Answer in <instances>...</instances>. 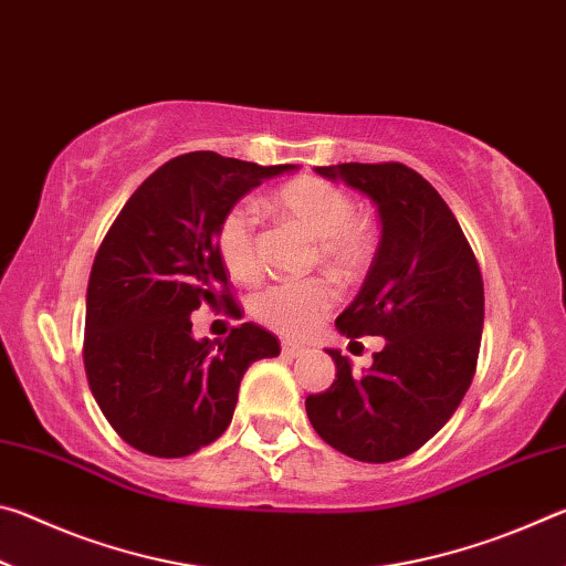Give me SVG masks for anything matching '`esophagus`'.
<instances>
[{"label":"esophagus","instance_id":"1","mask_svg":"<svg viewBox=\"0 0 566 566\" xmlns=\"http://www.w3.org/2000/svg\"><path fill=\"white\" fill-rule=\"evenodd\" d=\"M282 354L284 357H302V354H306V347L296 342H282Z\"/></svg>","mask_w":566,"mask_h":566}]
</instances>
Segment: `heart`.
I'll return each mask as SVG.
<instances>
[{
	"mask_svg": "<svg viewBox=\"0 0 566 566\" xmlns=\"http://www.w3.org/2000/svg\"><path fill=\"white\" fill-rule=\"evenodd\" d=\"M270 209L317 239V262L337 282H357L377 252V232L369 219L357 214L354 199L342 187L319 177H296L276 187ZM217 254L237 282L262 276L254 219L244 207H229L214 229ZM334 306L327 282H282L264 290L254 314L266 327L286 337H306L319 327Z\"/></svg>",
	"mask_w": 566,
	"mask_h": 566,
	"instance_id": "b5f03b06",
	"label": "heart"
}]
</instances>
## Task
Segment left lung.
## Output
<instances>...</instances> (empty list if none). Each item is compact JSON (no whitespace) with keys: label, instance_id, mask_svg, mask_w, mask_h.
<instances>
[{"label":"left lung","instance_id":"8db88e82","mask_svg":"<svg viewBox=\"0 0 566 566\" xmlns=\"http://www.w3.org/2000/svg\"><path fill=\"white\" fill-rule=\"evenodd\" d=\"M379 209L381 239L367 280L337 329L385 337L375 364L354 375L327 349L337 379L306 397V417L324 442L359 462L385 464L427 444L464 399L484 327L476 256L439 191L399 161L317 167Z\"/></svg>","mask_w":566,"mask_h":566}]
</instances>
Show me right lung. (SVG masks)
Returning <instances> with one entry per match:
<instances>
[{"label": "right lung", "mask_w": 566, "mask_h": 566, "mask_svg": "<svg viewBox=\"0 0 566 566\" xmlns=\"http://www.w3.org/2000/svg\"><path fill=\"white\" fill-rule=\"evenodd\" d=\"M294 165L260 167L189 151L142 181L94 256L84 322V369L114 432L151 457L212 444L232 421L249 364L276 357L280 339L244 322L217 347L191 337L205 302L242 317L217 254L229 207Z\"/></svg>", "instance_id": "obj_1"}]
</instances>
